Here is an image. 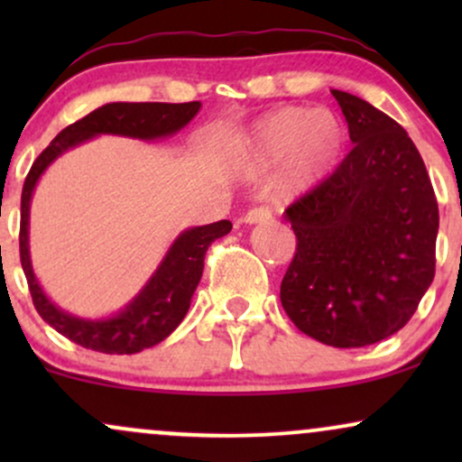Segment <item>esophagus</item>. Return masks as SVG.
Listing matches in <instances>:
<instances>
[{
  "instance_id": "1",
  "label": "esophagus",
  "mask_w": 462,
  "mask_h": 462,
  "mask_svg": "<svg viewBox=\"0 0 462 462\" xmlns=\"http://www.w3.org/2000/svg\"><path fill=\"white\" fill-rule=\"evenodd\" d=\"M272 219V210L269 208H264V206H261V208H252V210H247L245 213V217H243V221H245V224H264V221H269Z\"/></svg>"
}]
</instances>
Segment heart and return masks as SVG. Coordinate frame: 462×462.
Instances as JSON below:
<instances>
[{"label": "heart", "instance_id": "b5f03b06", "mask_svg": "<svg viewBox=\"0 0 462 462\" xmlns=\"http://www.w3.org/2000/svg\"><path fill=\"white\" fill-rule=\"evenodd\" d=\"M346 147L347 128L334 110L282 106L261 116L238 139L232 162L252 176L284 161L282 187L304 190L330 176Z\"/></svg>", "mask_w": 462, "mask_h": 462}]
</instances>
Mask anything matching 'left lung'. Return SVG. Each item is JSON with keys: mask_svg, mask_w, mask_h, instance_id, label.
Returning a JSON list of instances; mask_svg holds the SVG:
<instances>
[{"mask_svg": "<svg viewBox=\"0 0 462 462\" xmlns=\"http://www.w3.org/2000/svg\"><path fill=\"white\" fill-rule=\"evenodd\" d=\"M354 150L284 210L298 249L280 284L286 315L332 347H365L406 326L434 278L439 206L397 121L332 91Z\"/></svg>", "mask_w": 462, "mask_h": 462, "instance_id": "obj_1", "label": "left lung"}]
</instances>
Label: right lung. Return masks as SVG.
<instances>
[{
	"label": "right lung",
	"mask_w": 462,
	"mask_h": 462,
	"mask_svg": "<svg viewBox=\"0 0 462 462\" xmlns=\"http://www.w3.org/2000/svg\"><path fill=\"white\" fill-rule=\"evenodd\" d=\"M199 102L106 104L102 108L88 113L84 119L67 125L32 164L23 184V193H21V267L28 278L34 309L69 341L102 354H136L164 341L189 312L190 298H193L201 280V272H204L206 249L217 238L226 236L232 230V224L227 219H221L217 224L184 230L171 243L158 269L136 293V298L130 304H125V309H121L113 317H104V319H84V317H76L62 310L60 306H56L47 298L39 280H36L34 269H32L30 201L36 182L58 156L78 147L79 143L95 139L99 134L130 136V139L141 141L164 139V136H173L184 125H189L190 119L199 113Z\"/></svg>",
	"instance_id": "add662e5"
}]
</instances>
